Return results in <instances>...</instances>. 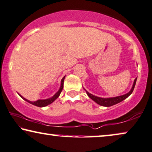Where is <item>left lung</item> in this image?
I'll return each instance as SVG.
<instances>
[{
    "label": "left lung",
    "mask_w": 152,
    "mask_h": 152,
    "mask_svg": "<svg viewBox=\"0 0 152 152\" xmlns=\"http://www.w3.org/2000/svg\"><path fill=\"white\" fill-rule=\"evenodd\" d=\"M136 79L134 80L133 86H132V88L131 90H130L129 92H128L127 94H126L125 95L123 96H117V97H114V98H100V97H97L96 96H94L92 94H91L90 93L87 92L86 91V92L87 94V95L89 96V97L92 99L94 101H95L96 103H98V104L102 106H104V107H110L112 105H114L118 102L123 101L125 99H126L133 92L134 87H135V85L136 83Z\"/></svg>",
    "instance_id": "8db88e82"
}]
</instances>
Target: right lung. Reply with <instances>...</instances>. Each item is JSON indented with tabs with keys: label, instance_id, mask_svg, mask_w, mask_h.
<instances>
[{
	"label": "right lung",
	"instance_id": "right-lung-1",
	"mask_svg": "<svg viewBox=\"0 0 152 152\" xmlns=\"http://www.w3.org/2000/svg\"><path fill=\"white\" fill-rule=\"evenodd\" d=\"M65 76H64L63 79H62L61 80V87H60L59 90L58 91V92H56V94L54 96H52V98H48V99H45V100H36V101H34V102H31V101H29V100L25 99V98H23V96H20L22 97L23 99H24L25 100H26V101H27L28 102H29V103L32 104H34V105H36L37 107H45L47 105H48V104H50L52 103V102H53L54 101V100L56 99V98L59 96V95L61 94V91L62 90H63V83H64V79H65Z\"/></svg>",
	"mask_w": 152,
	"mask_h": 152
}]
</instances>
